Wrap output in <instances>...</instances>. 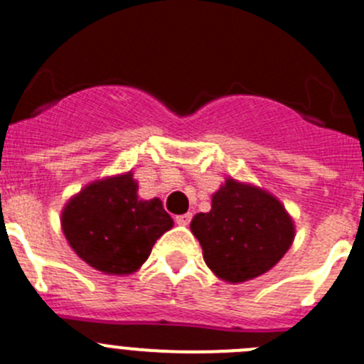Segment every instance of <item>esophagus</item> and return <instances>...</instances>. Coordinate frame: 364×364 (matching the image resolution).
Masks as SVG:
<instances>
[{"label":"esophagus","mask_w":364,"mask_h":364,"mask_svg":"<svg viewBox=\"0 0 364 364\" xmlns=\"http://www.w3.org/2000/svg\"><path fill=\"white\" fill-rule=\"evenodd\" d=\"M190 220H192V213L178 215V217H176V224H179V225H188Z\"/></svg>","instance_id":"1"}]
</instances>
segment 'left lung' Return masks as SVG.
Masks as SVG:
<instances>
[{
  "label": "left lung",
  "instance_id": "1",
  "mask_svg": "<svg viewBox=\"0 0 364 364\" xmlns=\"http://www.w3.org/2000/svg\"><path fill=\"white\" fill-rule=\"evenodd\" d=\"M215 276L228 283L254 279L279 263L295 225L276 197L259 186L228 178L211 197V210L190 224Z\"/></svg>",
  "mask_w": 364,
  "mask_h": 364
}]
</instances>
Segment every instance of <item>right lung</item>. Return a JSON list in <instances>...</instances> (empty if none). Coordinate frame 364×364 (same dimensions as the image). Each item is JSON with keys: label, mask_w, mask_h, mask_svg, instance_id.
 I'll return each instance as SVG.
<instances>
[{"label": "right lung", "mask_w": 364, "mask_h": 364, "mask_svg": "<svg viewBox=\"0 0 364 364\" xmlns=\"http://www.w3.org/2000/svg\"><path fill=\"white\" fill-rule=\"evenodd\" d=\"M132 172L100 179L69 199L62 229L74 252L96 270L128 276L139 270L151 249L174 225L158 197L139 199Z\"/></svg>", "instance_id": "obj_1"}]
</instances>
